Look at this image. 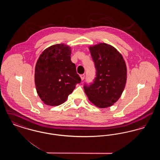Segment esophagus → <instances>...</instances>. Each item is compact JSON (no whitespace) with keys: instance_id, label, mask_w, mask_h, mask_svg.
<instances>
[{"instance_id":"1","label":"esophagus","mask_w":160,"mask_h":160,"mask_svg":"<svg viewBox=\"0 0 160 160\" xmlns=\"http://www.w3.org/2000/svg\"><path fill=\"white\" fill-rule=\"evenodd\" d=\"M84 77H85L84 74H81V75H80V78H81V80H83L84 78Z\"/></svg>"}]
</instances>
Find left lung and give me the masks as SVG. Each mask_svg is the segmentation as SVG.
Wrapping results in <instances>:
<instances>
[{
	"mask_svg": "<svg viewBox=\"0 0 160 160\" xmlns=\"http://www.w3.org/2000/svg\"><path fill=\"white\" fill-rule=\"evenodd\" d=\"M89 49L97 73L93 83L84 86V92L95 106H112L119 99L126 85L125 62L116 48L106 43L89 46Z\"/></svg>",
	"mask_w": 160,
	"mask_h": 160,
	"instance_id": "8db88e82",
	"label": "left lung"
}]
</instances>
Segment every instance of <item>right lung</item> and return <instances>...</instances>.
I'll return each mask as SVG.
<instances>
[{
  "mask_svg": "<svg viewBox=\"0 0 160 160\" xmlns=\"http://www.w3.org/2000/svg\"><path fill=\"white\" fill-rule=\"evenodd\" d=\"M71 48L64 44L48 47L40 54L35 68L38 95L48 106H58L68 99L81 78L71 61Z\"/></svg>",
  "mask_w": 160,
  "mask_h": 160,
  "instance_id": "1",
  "label": "right lung"
}]
</instances>
